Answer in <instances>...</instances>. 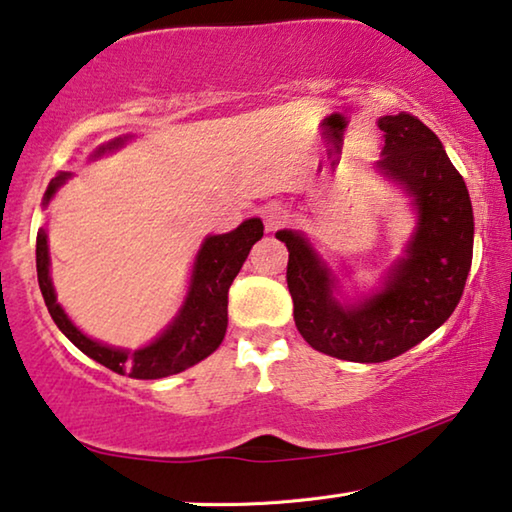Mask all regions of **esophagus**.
<instances>
[{
	"instance_id": "esophagus-1",
	"label": "esophagus",
	"mask_w": 512,
	"mask_h": 512,
	"mask_svg": "<svg viewBox=\"0 0 512 512\" xmlns=\"http://www.w3.org/2000/svg\"><path fill=\"white\" fill-rule=\"evenodd\" d=\"M262 219H264V225H266L268 232H277V230L287 228L289 221H291V219H289V212L284 210L282 205H275V203L264 207V210H262Z\"/></svg>"
}]
</instances>
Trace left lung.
Returning <instances> with one entry per match:
<instances>
[{
  "label": "left lung",
  "instance_id": "obj_1",
  "mask_svg": "<svg viewBox=\"0 0 512 512\" xmlns=\"http://www.w3.org/2000/svg\"><path fill=\"white\" fill-rule=\"evenodd\" d=\"M379 128L386 140L377 167L404 185L420 214L409 257L395 266L384 291L357 309H343L307 239L277 232L289 250L287 284L302 339L329 357L357 363L395 359L436 332L463 296L474 248L470 194L438 137L409 112L381 117Z\"/></svg>",
  "mask_w": 512,
  "mask_h": 512
}]
</instances>
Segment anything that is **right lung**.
I'll return each mask as SVG.
<instances>
[{
	"label": "right lung",
	"mask_w": 512,
	"mask_h": 512,
	"mask_svg": "<svg viewBox=\"0 0 512 512\" xmlns=\"http://www.w3.org/2000/svg\"><path fill=\"white\" fill-rule=\"evenodd\" d=\"M115 146H119V142L103 146L97 153L115 149ZM65 178L67 173H60L54 183L49 185L45 203H49L56 187ZM262 235V221L248 219L237 230L228 232V235L207 237L201 253H198L192 275V289H189L187 302L180 309V316L173 320V325L158 341H153L151 345L135 352L115 350L88 339L65 316V311L56 302L54 287H51L49 280V250L45 230H40L36 239L38 284L49 314L54 318L60 332L81 352L88 354L90 359L99 361L101 366L110 368L117 375H128L133 379H162L169 375H178V372L210 357L219 348L225 336V327H228L230 284L237 277L239 268L244 266L250 248L255 246V241L262 239Z\"/></svg>",
	"instance_id": "add662e5"
}]
</instances>
